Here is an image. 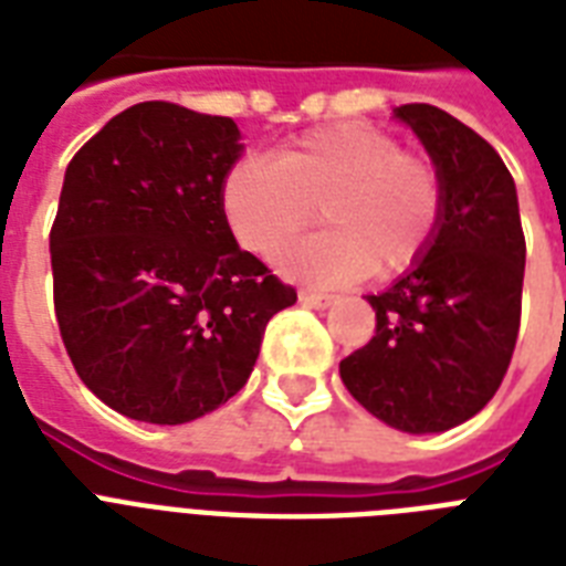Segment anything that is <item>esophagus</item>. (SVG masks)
<instances>
[{
    "mask_svg": "<svg viewBox=\"0 0 566 566\" xmlns=\"http://www.w3.org/2000/svg\"><path fill=\"white\" fill-rule=\"evenodd\" d=\"M300 302L308 305V308H328L335 296L332 293H319V291H300Z\"/></svg>",
    "mask_w": 566,
    "mask_h": 566,
    "instance_id": "esophagus-1",
    "label": "esophagus"
}]
</instances>
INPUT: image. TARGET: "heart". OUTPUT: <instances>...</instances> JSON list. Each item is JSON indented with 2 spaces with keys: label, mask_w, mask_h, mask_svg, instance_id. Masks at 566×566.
I'll return each mask as SVG.
<instances>
[{
  "label": "heart",
  "mask_w": 566,
  "mask_h": 566,
  "mask_svg": "<svg viewBox=\"0 0 566 566\" xmlns=\"http://www.w3.org/2000/svg\"><path fill=\"white\" fill-rule=\"evenodd\" d=\"M220 208L240 247L261 258L326 222L279 258L287 275L346 284L373 273L396 279L438 238L447 188L438 164L408 153L390 132L335 123L293 137L275 155H240L220 181Z\"/></svg>",
  "instance_id": "1"
}]
</instances>
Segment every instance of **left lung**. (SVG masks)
<instances>
[{"label": "left lung", "mask_w": 566, "mask_h": 566, "mask_svg": "<svg viewBox=\"0 0 566 566\" xmlns=\"http://www.w3.org/2000/svg\"><path fill=\"white\" fill-rule=\"evenodd\" d=\"M447 188L420 264L367 296L376 335L340 361L346 390L387 426L447 431L491 402L520 332L526 238L517 188L484 137L434 105H399Z\"/></svg>", "instance_id": "left-lung-1"}]
</instances>
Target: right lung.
<instances>
[{
    "mask_svg": "<svg viewBox=\"0 0 566 566\" xmlns=\"http://www.w3.org/2000/svg\"><path fill=\"white\" fill-rule=\"evenodd\" d=\"M234 119L140 102L73 155L49 231L61 340L102 402L179 426L247 385L266 323L296 302L220 208Z\"/></svg>",
    "mask_w": 566,
    "mask_h": 566,
    "instance_id": "right-lung-1",
    "label": "right lung"
}]
</instances>
